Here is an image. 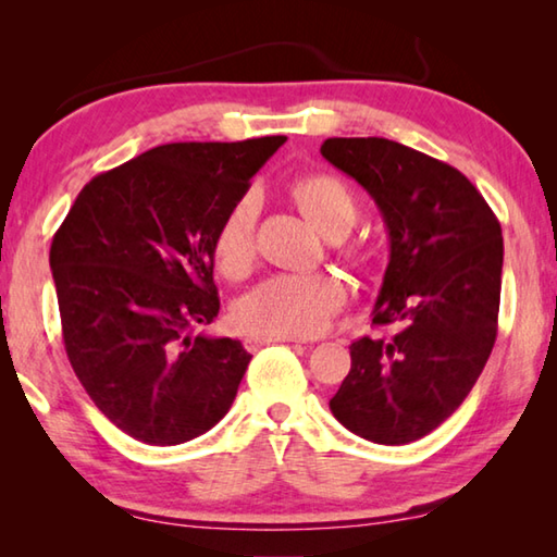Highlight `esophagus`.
<instances>
[{"instance_id":"obj_1","label":"esophagus","mask_w":557,"mask_h":557,"mask_svg":"<svg viewBox=\"0 0 557 557\" xmlns=\"http://www.w3.org/2000/svg\"><path fill=\"white\" fill-rule=\"evenodd\" d=\"M275 342H297V338H292V336H248L245 338V348H248V351H258L260 346L275 344Z\"/></svg>"}]
</instances>
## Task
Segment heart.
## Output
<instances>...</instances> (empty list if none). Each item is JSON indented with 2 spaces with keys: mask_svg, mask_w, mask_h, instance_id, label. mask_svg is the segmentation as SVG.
Wrapping results in <instances>:
<instances>
[{
  "mask_svg": "<svg viewBox=\"0 0 557 557\" xmlns=\"http://www.w3.org/2000/svg\"><path fill=\"white\" fill-rule=\"evenodd\" d=\"M301 209L329 238L346 235L358 219L351 188L336 176H309L295 186ZM260 194L256 188L238 196L215 231V260L228 275H243L256 256V223ZM346 287L334 275H272L258 282L235 301L233 319L243 332L256 336H317L344 307Z\"/></svg>",
  "mask_w": 557,
  "mask_h": 557,
  "instance_id": "heart-1",
  "label": "heart"
}]
</instances>
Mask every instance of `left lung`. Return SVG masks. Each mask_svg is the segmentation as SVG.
<instances>
[{
  "mask_svg": "<svg viewBox=\"0 0 557 557\" xmlns=\"http://www.w3.org/2000/svg\"><path fill=\"white\" fill-rule=\"evenodd\" d=\"M322 157L371 194L391 235L373 324L393 336L351 344L329 408L358 437L408 445L465 403L492 354L502 225L465 174L393 139L332 137Z\"/></svg>",
  "mask_w": 557,
  "mask_h": 557,
  "instance_id": "1",
  "label": "left lung"
}]
</instances>
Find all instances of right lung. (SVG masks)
Here are the masks:
<instances>
[{"label":"right lung","mask_w":557,"mask_h":557,"mask_svg":"<svg viewBox=\"0 0 557 557\" xmlns=\"http://www.w3.org/2000/svg\"><path fill=\"white\" fill-rule=\"evenodd\" d=\"M287 137L174 143L83 186L51 243L63 344L112 425L145 445L209 432L250 354L191 334L219 317L213 240L225 211Z\"/></svg>","instance_id":"1"}]
</instances>
